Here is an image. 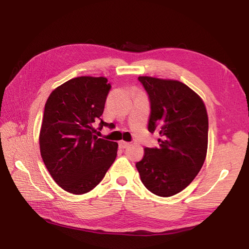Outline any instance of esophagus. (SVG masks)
<instances>
[{"mask_svg": "<svg viewBox=\"0 0 249 249\" xmlns=\"http://www.w3.org/2000/svg\"><path fill=\"white\" fill-rule=\"evenodd\" d=\"M129 147V142H126V141H120L119 142V148L120 149H126V148H128Z\"/></svg>", "mask_w": 249, "mask_h": 249, "instance_id": "34e87169", "label": "esophagus"}]
</instances>
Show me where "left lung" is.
Masks as SVG:
<instances>
[{
	"label": "left lung",
	"mask_w": 249,
	"mask_h": 249,
	"mask_svg": "<svg viewBox=\"0 0 249 249\" xmlns=\"http://www.w3.org/2000/svg\"><path fill=\"white\" fill-rule=\"evenodd\" d=\"M149 96L150 133L160 134L159 148H145L136 163L144 187L167 197L186 189L201 170L207 153L208 116L196 92L174 80L139 76Z\"/></svg>",
	"instance_id": "left-lung-1"
}]
</instances>
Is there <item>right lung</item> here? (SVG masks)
<instances>
[{"label": "right lung", "mask_w": 249, "mask_h": 249, "mask_svg": "<svg viewBox=\"0 0 249 249\" xmlns=\"http://www.w3.org/2000/svg\"><path fill=\"white\" fill-rule=\"evenodd\" d=\"M106 77L79 76L58 86L48 97L40 131V151L51 176L67 192L84 194L94 189L113 164L118 143L94 135L99 129L107 96Z\"/></svg>", "instance_id": "right-lung-1"}]
</instances>
